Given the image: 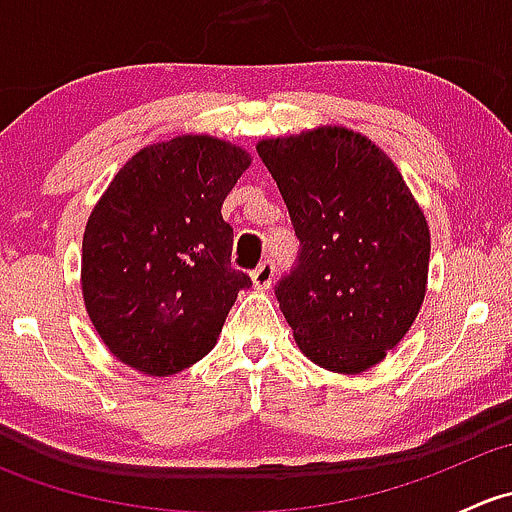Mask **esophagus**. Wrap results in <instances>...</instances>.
Masks as SVG:
<instances>
[{"instance_id":"obj_1","label":"esophagus","mask_w":512,"mask_h":512,"mask_svg":"<svg viewBox=\"0 0 512 512\" xmlns=\"http://www.w3.org/2000/svg\"><path fill=\"white\" fill-rule=\"evenodd\" d=\"M272 280H275V265H272V260H265L255 272H252V287L260 289V292L270 289Z\"/></svg>"}]
</instances>
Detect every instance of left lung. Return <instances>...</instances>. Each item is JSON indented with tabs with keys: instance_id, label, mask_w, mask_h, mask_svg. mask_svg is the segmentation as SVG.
Returning a JSON list of instances; mask_svg holds the SVG:
<instances>
[{
	"instance_id": "8db88e82",
	"label": "left lung",
	"mask_w": 512,
	"mask_h": 512,
	"mask_svg": "<svg viewBox=\"0 0 512 512\" xmlns=\"http://www.w3.org/2000/svg\"><path fill=\"white\" fill-rule=\"evenodd\" d=\"M299 265L277 299L299 352L334 374H361L386 359L426 297L431 232L404 175L371 138L317 126L262 138Z\"/></svg>"
}]
</instances>
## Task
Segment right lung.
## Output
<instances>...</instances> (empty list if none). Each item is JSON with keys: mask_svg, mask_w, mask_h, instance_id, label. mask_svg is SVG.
Returning a JSON list of instances; mask_svg holds the SVG:
<instances>
[{"mask_svg": "<svg viewBox=\"0 0 512 512\" xmlns=\"http://www.w3.org/2000/svg\"><path fill=\"white\" fill-rule=\"evenodd\" d=\"M252 156L185 133L141 148L89 215L81 292L106 349L146 376H170L218 344L250 277L230 267L223 200Z\"/></svg>", "mask_w": 512, "mask_h": 512, "instance_id": "add662e5", "label": "right lung"}]
</instances>
